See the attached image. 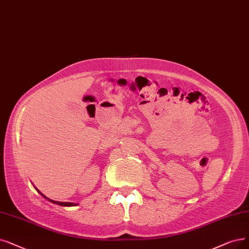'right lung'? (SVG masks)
Listing matches in <instances>:
<instances>
[{
	"instance_id": "1",
	"label": "right lung",
	"mask_w": 249,
	"mask_h": 249,
	"mask_svg": "<svg viewBox=\"0 0 249 249\" xmlns=\"http://www.w3.org/2000/svg\"><path fill=\"white\" fill-rule=\"evenodd\" d=\"M36 188V187H35ZM36 190L39 193V194H41L44 198H46V199L47 200H49L50 202H52V203H55V204H58V205H61V206H75V205H77L76 203H72V202H61V201H54V200H52V199H50V198H48V197H46L41 191H39V190H37V189L36 188Z\"/></svg>"
}]
</instances>
